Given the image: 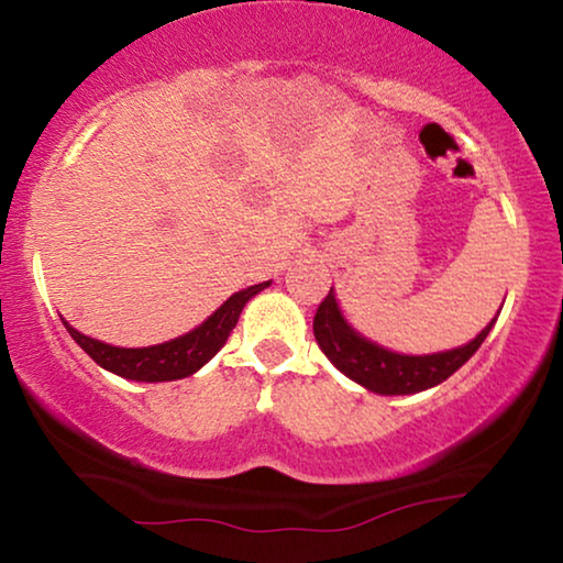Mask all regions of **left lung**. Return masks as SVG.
<instances>
[{
    "mask_svg": "<svg viewBox=\"0 0 563 563\" xmlns=\"http://www.w3.org/2000/svg\"><path fill=\"white\" fill-rule=\"evenodd\" d=\"M493 323H496V318H493L473 341L465 343V346L442 351V354H394V351H387L376 346L372 341L362 339V335L343 321L331 288L329 296L321 300V306H318L313 316V333L318 346H321L323 354L329 356V362L339 368V372L346 374L349 379L362 384L368 391L415 394L438 387L440 382L455 374L457 368L481 349V343L485 341V335L490 333Z\"/></svg>",
    "mask_w": 563,
    "mask_h": 563,
    "instance_id": "8db88e82",
    "label": "left lung"
}]
</instances>
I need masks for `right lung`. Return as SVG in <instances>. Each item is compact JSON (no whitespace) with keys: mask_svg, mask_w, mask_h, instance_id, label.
Masks as SVG:
<instances>
[{"mask_svg":"<svg viewBox=\"0 0 563 563\" xmlns=\"http://www.w3.org/2000/svg\"><path fill=\"white\" fill-rule=\"evenodd\" d=\"M267 283L250 285V288L234 292L224 303L214 310L212 316L207 318L199 329L189 331L187 335H179V339L158 343V346H146V349H119L108 346L103 341L90 339V335H82L75 331L70 323H65L67 333L73 335L75 343L86 351V354L93 358L98 366L108 368V372L123 376V379L133 382H172V379H184V376L195 374L197 368L205 366L209 358H212L217 351H220L224 343H228L230 333L234 325H238V318L242 308L260 290H265Z\"/></svg>","mask_w":563,"mask_h":563,"instance_id":"obj_1","label":"right lung"}]
</instances>
